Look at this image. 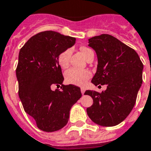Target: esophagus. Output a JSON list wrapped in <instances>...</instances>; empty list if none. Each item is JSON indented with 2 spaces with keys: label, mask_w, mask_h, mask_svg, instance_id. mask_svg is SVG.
Wrapping results in <instances>:
<instances>
[{
  "label": "esophagus",
  "mask_w": 151,
  "mask_h": 151,
  "mask_svg": "<svg viewBox=\"0 0 151 151\" xmlns=\"http://www.w3.org/2000/svg\"><path fill=\"white\" fill-rule=\"evenodd\" d=\"M81 92L82 95H84V93H85V88H81Z\"/></svg>",
  "instance_id": "1"
}]
</instances>
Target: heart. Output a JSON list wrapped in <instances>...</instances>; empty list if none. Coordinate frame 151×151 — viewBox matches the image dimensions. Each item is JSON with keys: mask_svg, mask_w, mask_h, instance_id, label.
I'll return each mask as SVG.
<instances>
[{"mask_svg": "<svg viewBox=\"0 0 151 151\" xmlns=\"http://www.w3.org/2000/svg\"><path fill=\"white\" fill-rule=\"evenodd\" d=\"M81 52H82L84 56L87 59L91 53H93L92 49L88 47L82 46L80 48ZM71 55V50L70 48L65 49L61 52L57 57L58 63L62 68H67L70 64V59ZM91 77L90 71L87 70H79V69L71 68L66 71L65 73V81L70 85L83 86L85 85Z\"/></svg>", "mask_w": 151, "mask_h": 151, "instance_id": "heart-1", "label": "heart"}]
</instances>
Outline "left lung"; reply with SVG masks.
<instances>
[{
    "label": "left lung",
    "instance_id": "1",
    "mask_svg": "<svg viewBox=\"0 0 151 151\" xmlns=\"http://www.w3.org/2000/svg\"><path fill=\"white\" fill-rule=\"evenodd\" d=\"M88 43L98 57L97 71L92 83L107 87L102 92L85 91V95L93 99L87 114L99 125L115 126L133 109L143 82V64L133 48L111 35L93 37L88 39Z\"/></svg>",
    "mask_w": 151,
    "mask_h": 151
}]
</instances>
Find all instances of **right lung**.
Listing matches in <instances>:
<instances>
[{"label": "right lung", "instance_id": "obj_1", "mask_svg": "<svg viewBox=\"0 0 151 151\" xmlns=\"http://www.w3.org/2000/svg\"><path fill=\"white\" fill-rule=\"evenodd\" d=\"M75 41L74 37L48 30L30 37L19 51L15 70L19 96L25 112L44 132L63 129L72 106L81 97L80 88L62 84L64 78L57 61L59 53ZM59 84L62 90H51Z\"/></svg>", "mask_w": 151, "mask_h": 151}]
</instances>
